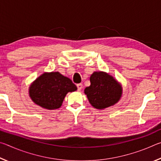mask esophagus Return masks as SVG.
<instances>
[{
	"instance_id": "1",
	"label": "esophagus",
	"mask_w": 161,
	"mask_h": 161,
	"mask_svg": "<svg viewBox=\"0 0 161 161\" xmlns=\"http://www.w3.org/2000/svg\"><path fill=\"white\" fill-rule=\"evenodd\" d=\"M78 91H81V89H82V84H77Z\"/></svg>"
}]
</instances>
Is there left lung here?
Returning <instances> with one entry per match:
<instances>
[{"instance_id": "1", "label": "left lung", "mask_w": 161, "mask_h": 161, "mask_svg": "<svg viewBox=\"0 0 161 161\" xmlns=\"http://www.w3.org/2000/svg\"><path fill=\"white\" fill-rule=\"evenodd\" d=\"M89 80L91 84L84 89V94L94 108L104 109L115 105L121 99L123 94L121 84L108 73L94 72Z\"/></svg>"}]
</instances>
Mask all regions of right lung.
Returning a JSON list of instances; mask_svg holds the SVG:
<instances>
[{
    "mask_svg": "<svg viewBox=\"0 0 161 161\" xmlns=\"http://www.w3.org/2000/svg\"><path fill=\"white\" fill-rule=\"evenodd\" d=\"M77 89L72 80L59 72H44L32 81L28 92L35 104L47 110L61 107L68 92Z\"/></svg>",
    "mask_w": 161,
    "mask_h": 161,
    "instance_id": "1",
    "label": "right lung"
}]
</instances>
